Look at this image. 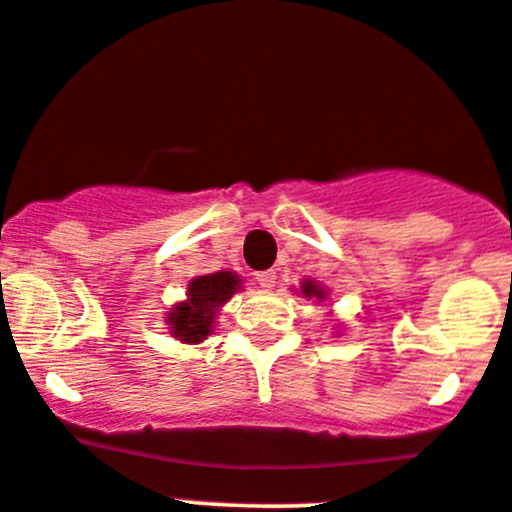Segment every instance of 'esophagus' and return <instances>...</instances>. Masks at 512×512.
Wrapping results in <instances>:
<instances>
[{"label": "esophagus", "instance_id": "obj_1", "mask_svg": "<svg viewBox=\"0 0 512 512\" xmlns=\"http://www.w3.org/2000/svg\"><path fill=\"white\" fill-rule=\"evenodd\" d=\"M257 284H260L262 289H272L274 284H277V272L274 270H265V272H257L255 274Z\"/></svg>", "mask_w": 512, "mask_h": 512}]
</instances>
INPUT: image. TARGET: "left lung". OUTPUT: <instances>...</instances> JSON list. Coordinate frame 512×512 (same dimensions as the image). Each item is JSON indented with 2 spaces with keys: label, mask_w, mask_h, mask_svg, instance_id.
I'll use <instances>...</instances> for the list:
<instances>
[{
  "label": "left lung",
  "mask_w": 512,
  "mask_h": 512,
  "mask_svg": "<svg viewBox=\"0 0 512 512\" xmlns=\"http://www.w3.org/2000/svg\"><path fill=\"white\" fill-rule=\"evenodd\" d=\"M299 294H301V297H306V299H316V301H326V297H328L326 287H321L319 282H314V279H309V277L301 279Z\"/></svg>",
  "instance_id": "8db88e82"
}]
</instances>
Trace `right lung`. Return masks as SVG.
<instances>
[{"instance_id": "add662e5", "label": "right lung", "mask_w": 512, "mask_h": 512, "mask_svg": "<svg viewBox=\"0 0 512 512\" xmlns=\"http://www.w3.org/2000/svg\"><path fill=\"white\" fill-rule=\"evenodd\" d=\"M240 289V274L228 270L193 277L186 287V299L176 301L164 316L169 333L176 341L191 343V346L206 341L213 333L220 306L228 304L230 297Z\"/></svg>"}]
</instances>
